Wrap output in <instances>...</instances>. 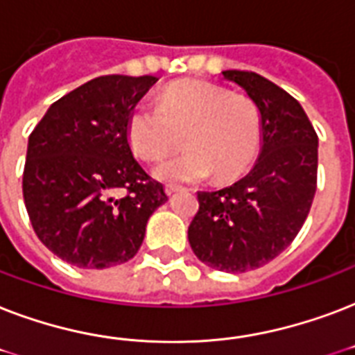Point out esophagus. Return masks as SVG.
I'll return each instance as SVG.
<instances>
[{
    "mask_svg": "<svg viewBox=\"0 0 355 355\" xmlns=\"http://www.w3.org/2000/svg\"><path fill=\"white\" fill-rule=\"evenodd\" d=\"M184 189L186 188H182V186H177V184H167L166 193L173 195V193H178V191H184Z\"/></svg>",
    "mask_w": 355,
    "mask_h": 355,
    "instance_id": "obj_1",
    "label": "esophagus"
}]
</instances>
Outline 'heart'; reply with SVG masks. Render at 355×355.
Masks as SVG:
<instances>
[{
  "mask_svg": "<svg viewBox=\"0 0 355 355\" xmlns=\"http://www.w3.org/2000/svg\"><path fill=\"white\" fill-rule=\"evenodd\" d=\"M182 134L188 150L162 160L153 171L156 178L199 182L216 173L217 180H230L258 155L261 118L248 97L199 80L175 83L162 92L156 108L139 105L128 116V144L144 160L167 155Z\"/></svg>",
  "mask_w": 355,
  "mask_h": 355,
  "instance_id": "obj_1",
  "label": "heart"
}]
</instances>
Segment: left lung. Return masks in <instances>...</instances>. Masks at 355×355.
I'll use <instances>...</instances> for the list:
<instances>
[{"mask_svg": "<svg viewBox=\"0 0 355 355\" xmlns=\"http://www.w3.org/2000/svg\"><path fill=\"white\" fill-rule=\"evenodd\" d=\"M221 75L258 107L261 147L237 182L197 193L199 211L188 239L211 269L245 272L284 252L302 228L317 189L319 138L300 103L280 86L252 71Z\"/></svg>", "mask_w": 355, "mask_h": 355, "instance_id": "left-lung-1", "label": "left lung"}]
</instances>
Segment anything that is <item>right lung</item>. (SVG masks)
<instances>
[{"label":"right lung","instance_id":"obj_1","mask_svg":"<svg viewBox=\"0 0 355 355\" xmlns=\"http://www.w3.org/2000/svg\"><path fill=\"white\" fill-rule=\"evenodd\" d=\"M156 80H88L53 103L31 132L25 208L38 239L75 267L108 269L134 258L149 217L167 202L127 138L128 116Z\"/></svg>","mask_w":355,"mask_h":355}]
</instances>
